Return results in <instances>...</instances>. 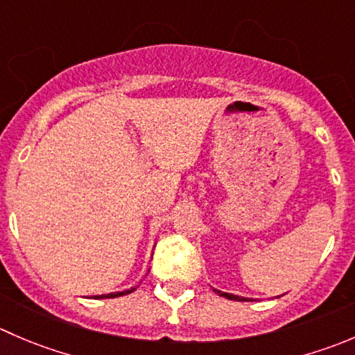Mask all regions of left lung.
I'll use <instances>...</instances> for the list:
<instances>
[{
    "mask_svg": "<svg viewBox=\"0 0 355 355\" xmlns=\"http://www.w3.org/2000/svg\"><path fill=\"white\" fill-rule=\"evenodd\" d=\"M216 295H222L223 298H229V300H236V302H251V298H243V297H236V295H230V293H222L218 290H213Z\"/></svg>",
    "mask_w": 355,
    "mask_h": 355,
    "instance_id": "8db88e82",
    "label": "left lung"
}]
</instances>
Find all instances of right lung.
<instances>
[{
  "mask_svg": "<svg viewBox=\"0 0 355 355\" xmlns=\"http://www.w3.org/2000/svg\"><path fill=\"white\" fill-rule=\"evenodd\" d=\"M137 288H130V290L126 291H118V293H109V295H97L95 298H118V297H123V295H128L132 293V291H135Z\"/></svg>",
  "mask_w": 355,
  "mask_h": 355,
  "instance_id": "obj_1",
  "label": "right lung"
}]
</instances>
